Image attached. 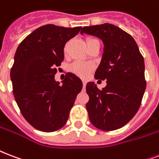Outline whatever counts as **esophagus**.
I'll return each instance as SVG.
<instances>
[{"label": "esophagus", "instance_id": "34e87169", "mask_svg": "<svg viewBox=\"0 0 159 159\" xmlns=\"http://www.w3.org/2000/svg\"><path fill=\"white\" fill-rule=\"evenodd\" d=\"M82 84H83V88H85V87H86V84H87V82H86V81H82Z\"/></svg>", "mask_w": 159, "mask_h": 159}]
</instances>
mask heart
Instances as JSON below:
<instances>
[{
	"label": "heart",
	"mask_w": 159,
	"mask_h": 159,
	"mask_svg": "<svg viewBox=\"0 0 159 159\" xmlns=\"http://www.w3.org/2000/svg\"><path fill=\"white\" fill-rule=\"evenodd\" d=\"M96 39L93 38H89L87 40V43L94 41ZM66 47L64 48V52H66ZM93 66L91 63H85V62H82V61H76L74 63H72L70 66V70L72 73H74L75 75H77L80 77H87L89 75L91 71H93Z\"/></svg>",
	"instance_id": "b5f03b06"
}]
</instances>
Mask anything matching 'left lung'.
Returning <instances> with one entry per match:
<instances>
[{
  "label": "left lung",
  "mask_w": 159,
  "mask_h": 159,
  "mask_svg": "<svg viewBox=\"0 0 159 159\" xmlns=\"http://www.w3.org/2000/svg\"><path fill=\"white\" fill-rule=\"evenodd\" d=\"M81 33L98 36L104 52L94 77L107 80L102 90L94 82L86 87L91 123L103 131L122 128L139 111L146 89L144 59L130 34L112 24L84 26Z\"/></svg>",
  "instance_id": "8db88e82"
}]
</instances>
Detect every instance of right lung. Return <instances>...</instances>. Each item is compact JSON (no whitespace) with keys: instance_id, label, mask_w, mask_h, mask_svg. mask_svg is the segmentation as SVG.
I'll use <instances>...</instances> for the list:
<instances>
[{"instance_id":"right-lung-1","label":"right lung","mask_w":159,"mask_h":159,"mask_svg":"<svg viewBox=\"0 0 159 159\" xmlns=\"http://www.w3.org/2000/svg\"><path fill=\"white\" fill-rule=\"evenodd\" d=\"M81 26L48 24L36 29L18 46L11 69L13 95L21 114L33 128L54 132L66 124L82 82L71 72L62 85L55 81L64 60V47Z\"/></svg>"}]
</instances>
